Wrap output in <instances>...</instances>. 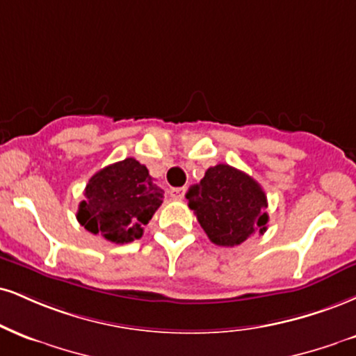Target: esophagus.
<instances>
[{"label":"esophagus","mask_w":356,"mask_h":356,"mask_svg":"<svg viewBox=\"0 0 356 356\" xmlns=\"http://www.w3.org/2000/svg\"><path fill=\"white\" fill-rule=\"evenodd\" d=\"M184 194H186V187H174V189H170V197L174 200H182Z\"/></svg>","instance_id":"esophagus-1"}]
</instances>
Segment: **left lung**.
<instances>
[{"mask_svg": "<svg viewBox=\"0 0 356 356\" xmlns=\"http://www.w3.org/2000/svg\"><path fill=\"white\" fill-rule=\"evenodd\" d=\"M200 227L220 247L241 245L267 230V195L260 184L229 164L205 170L204 179L186 194Z\"/></svg>", "mask_w": 356, "mask_h": 356, "instance_id": "1", "label": "left lung"}]
</instances>
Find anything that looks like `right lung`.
I'll return each mask as SVG.
<instances>
[{
  "instance_id": "add662e5",
  "label": "right lung",
  "mask_w": 356,
  "mask_h": 356,
  "mask_svg": "<svg viewBox=\"0 0 356 356\" xmlns=\"http://www.w3.org/2000/svg\"><path fill=\"white\" fill-rule=\"evenodd\" d=\"M84 197L76 213L79 224L106 241L127 243L143 237L164 191L154 184L147 167L127 157L94 174Z\"/></svg>"
}]
</instances>
